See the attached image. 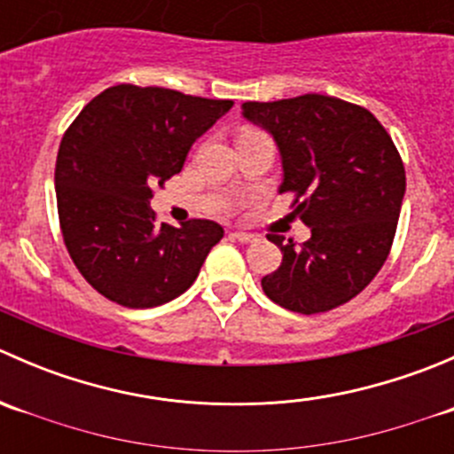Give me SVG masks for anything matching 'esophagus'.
Instances as JSON below:
<instances>
[{"label":"esophagus","instance_id":"1","mask_svg":"<svg viewBox=\"0 0 454 454\" xmlns=\"http://www.w3.org/2000/svg\"><path fill=\"white\" fill-rule=\"evenodd\" d=\"M231 239L239 241V244H253V241H256V237H254V235H250V232L235 231V232H231Z\"/></svg>","mask_w":454,"mask_h":454}]
</instances>
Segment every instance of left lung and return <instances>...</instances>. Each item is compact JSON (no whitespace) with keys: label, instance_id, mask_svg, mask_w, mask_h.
I'll return each mask as SVG.
<instances>
[{"label":"left lung","instance_id":"obj_1","mask_svg":"<svg viewBox=\"0 0 454 454\" xmlns=\"http://www.w3.org/2000/svg\"><path fill=\"white\" fill-rule=\"evenodd\" d=\"M241 114L277 142L278 191L296 193L294 213L312 228L301 246L268 235L283 261L261 287L290 312H329L360 294L387 261L406 191L400 153L373 114L333 96L250 100Z\"/></svg>","mask_w":454,"mask_h":454}]
</instances>
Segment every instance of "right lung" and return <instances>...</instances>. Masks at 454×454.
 <instances>
[{
	"label": "right lung",
	"instance_id": "add662e5",
	"mask_svg": "<svg viewBox=\"0 0 454 454\" xmlns=\"http://www.w3.org/2000/svg\"><path fill=\"white\" fill-rule=\"evenodd\" d=\"M231 107L232 100L164 87L116 85L91 98L66 131L54 168L63 241L105 299L146 309L193 286L223 228L210 219L158 223L149 201Z\"/></svg>",
	"mask_w": 454,
	"mask_h": 454
}]
</instances>
